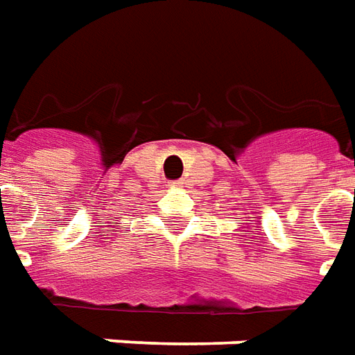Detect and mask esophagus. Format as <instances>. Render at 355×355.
I'll use <instances>...</instances> for the list:
<instances>
[{"mask_svg":"<svg viewBox=\"0 0 355 355\" xmlns=\"http://www.w3.org/2000/svg\"><path fill=\"white\" fill-rule=\"evenodd\" d=\"M183 185H185V182H183V180H178V182L172 183V187H175V189H180V187H183Z\"/></svg>","mask_w":355,"mask_h":355,"instance_id":"esophagus-1","label":"esophagus"}]
</instances>
